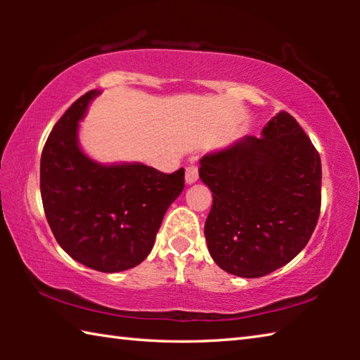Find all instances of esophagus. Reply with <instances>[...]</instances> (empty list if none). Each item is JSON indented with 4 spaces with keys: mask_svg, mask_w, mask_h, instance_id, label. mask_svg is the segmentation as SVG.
Returning a JSON list of instances; mask_svg holds the SVG:
<instances>
[{
    "mask_svg": "<svg viewBox=\"0 0 360 360\" xmlns=\"http://www.w3.org/2000/svg\"><path fill=\"white\" fill-rule=\"evenodd\" d=\"M197 179H198V169H197V167H193V165L187 167L186 168V184L191 186V184H193V182H197Z\"/></svg>",
    "mask_w": 360,
    "mask_h": 360,
    "instance_id": "esophagus-1",
    "label": "esophagus"
}]
</instances>
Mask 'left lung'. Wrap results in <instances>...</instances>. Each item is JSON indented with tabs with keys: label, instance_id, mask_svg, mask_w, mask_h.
Segmentation results:
<instances>
[{
	"label": "left lung",
	"instance_id": "left-lung-1",
	"mask_svg": "<svg viewBox=\"0 0 360 360\" xmlns=\"http://www.w3.org/2000/svg\"><path fill=\"white\" fill-rule=\"evenodd\" d=\"M212 192L205 236L230 275L260 278L311 238L321 210V158L298 122L279 111L260 138L243 136L200 160Z\"/></svg>",
	"mask_w": 360,
	"mask_h": 360
}]
</instances>
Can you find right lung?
I'll return each mask as SVG.
<instances>
[{
    "label": "right lung",
    "instance_id": "right-lung-1",
    "mask_svg": "<svg viewBox=\"0 0 360 360\" xmlns=\"http://www.w3.org/2000/svg\"><path fill=\"white\" fill-rule=\"evenodd\" d=\"M100 90L68 108L41 155V197L52 233L79 264L117 273L141 264L154 248L163 216L184 188L173 174L139 162L100 163L79 143V129Z\"/></svg>",
    "mask_w": 360,
    "mask_h": 360
}]
</instances>
